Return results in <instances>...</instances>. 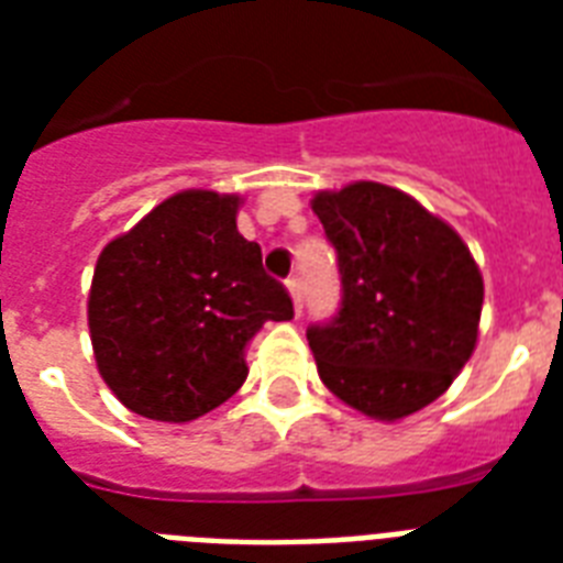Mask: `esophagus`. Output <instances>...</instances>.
Masks as SVG:
<instances>
[{
    "label": "esophagus",
    "mask_w": 563,
    "mask_h": 563,
    "mask_svg": "<svg viewBox=\"0 0 563 563\" xmlns=\"http://www.w3.org/2000/svg\"><path fill=\"white\" fill-rule=\"evenodd\" d=\"M286 289H289L291 295L295 312L300 316V309H303V280H300V277H289V280H286Z\"/></svg>",
    "instance_id": "1"
}]
</instances>
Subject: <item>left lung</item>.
I'll return each instance as SVG.
<instances>
[{
  "instance_id": "1",
  "label": "left lung",
  "mask_w": 563,
  "mask_h": 563,
  "mask_svg": "<svg viewBox=\"0 0 563 563\" xmlns=\"http://www.w3.org/2000/svg\"><path fill=\"white\" fill-rule=\"evenodd\" d=\"M342 303L307 330L318 376L362 415L400 420L441 397L479 333V265L446 221L374 180L318 192Z\"/></svg>"
}]
</instances>
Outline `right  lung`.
<instances>
[{"label":"right lung","instance_id":"1","mask_svg":"<svg viewBox=\"0 0 563 563\" xmlns=\"http://www.w3.org/2000/svg\"><path fill=\"white\" fill-rule=\"evenodd\" d=\"M239 195L187 189L101 251L92 274V351L128 409L184 423L245 383L265 321L295 316L263 251L236 230Z\"/></svg>","mask_w":563,"mask_h":563}]
</instances>
